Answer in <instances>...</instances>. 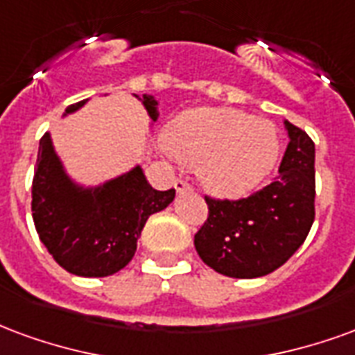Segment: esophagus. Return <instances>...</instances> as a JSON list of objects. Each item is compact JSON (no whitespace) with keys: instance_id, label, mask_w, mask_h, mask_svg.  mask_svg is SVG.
<instances>
[{"instance_id":"obj_1","label":"esophagus","mask_w":355,"mask_h":355,"mask_svg":"<svg viewBox=\"0 0 355 355\" xmlns=\"http://www.w3.org/2000/svg\"><path fill=\"white\" fill-rule=\"evenodd\" d=\"M174 187H175V191H178V193H183V191H191V185H189L187 181H183V180H175Z\"/></svg>"}]
</instances>
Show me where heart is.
<instances>
[{
    "label": "heart",
    "mask_w": 355,
    "mask_h": 355,
    "mask_svg": "<svg viewBox=\"0 0 355 355\" xmlns=\"http://www.w3.org/2000/svg\"><path fill=\"white\" fill-rule=\"evenodd\" d=\"M166 144L175 157L200 164L204 187L221 198H242L259 187L280 155L270 123L244 111L196 107L168 126Z\"/></svg>",
    "instance_id": "b5f03b06"
}]
</instances>
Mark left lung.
I'll list each match as a JSON object with an SVG mask.
<instances>
[{
  "mask_svg": "<svg viewBox=\"0 0 355 355\" xmlns=\"http://www.w3.org/2000/svg\"><path fill=\"white\" fill-rule=\"evenodd\" d=\"M289 144L270 185L240 200L206 196L208 219L195 234L200 259L229 278H259L280 268L314 223V141L289 121Z\"/></svg>",
  "mask_w": 355,
  "mask_h": 355,
  "instance_id": "obj_1",
  "label": "left lung"
}]
</instances>
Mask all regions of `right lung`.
<instances>
[{"mask_svg":"<svg viewBox=\"0 0 355 355\" xmlns=\"http://www.w3.org/2000/svg\"><path fill=\"white\" fill-rule=\"evenodd\" d=\"M139 100L151 121H157L159 102L151 94ZM85 103L69 105L64 117ZM174 196V189H153L141 166L94 187L79 185L54 151L51 134L41 138L32 183L33 223L54 261L75 276L103 278L124 268L149 216L172 204Z\"/></svg>","mask_w":355,"mask_h":355,"instance_id":"1","label":"right lung"}]
</instances>
